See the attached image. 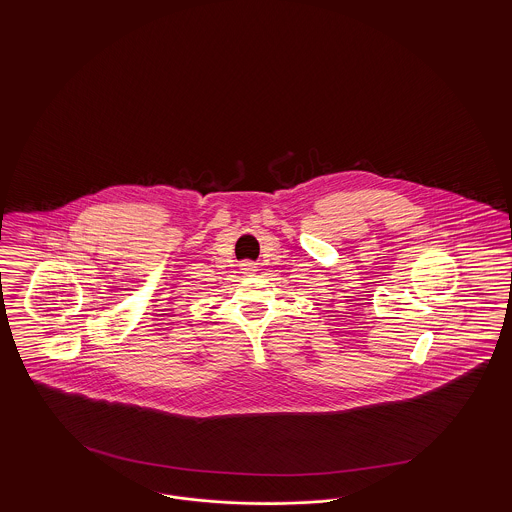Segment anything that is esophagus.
<instances>
[{
  "label": "esophagus",
  "mask_w": 512,
  "mask_h": 512,
  "mask_svg": "<svg viewBox=\"0 0 512 512\" xmlns=\"http://www.w3.org/2000/svg\"><path fill=\"white\" fill-rule=\"evenodd\" d=\"M255 270H257V267H255L253 263H242V272H244V274H247V276L255 274Z\"/></svg>",
  "instance_id": "1"
}]
</instances>
